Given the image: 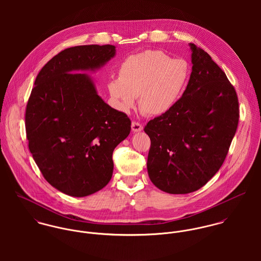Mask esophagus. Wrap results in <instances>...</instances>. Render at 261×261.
I'll list each match as a JSON object with an SVG mask.
<instances>
[{"mask_svg": "<svg viewBox=\"0 0 261 261\" xmlns=\"http://www.w3.org/2000/svg\"><path fill=\"white\" fill-rule=\"evenodd\" d=\"M132 129L134 133H139V132H142L143 130V125L138 122V121H133L132 122Z\"/></svg>", "mask_w": 261, "mask_h": 261, "instance_id": "1", "label": "esophagus"}]
</instances>
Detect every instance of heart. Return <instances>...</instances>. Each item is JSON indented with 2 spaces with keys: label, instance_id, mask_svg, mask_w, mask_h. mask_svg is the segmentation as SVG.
<instances>
[{
  "label": "heart",
  "instance_id": "heart-1",
  "mask_svg": "<svg viewBox=\"0 0 261 261\" xmlns=\"http://www.w3.org/2000/svg\"><path fill=\"white\" fill-rule=\"evenodd\" d=\"M189 79L183 59H173L161 50H148L128 56L120 65L118 78L109 83L115 108L122 112L134 109L140 95V108L149 115L171 111L180 99Z\"/></svg>",
  "mask_w": 261,
  "mask_h": 261
}]
</instances>
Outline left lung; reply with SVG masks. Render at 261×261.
<instances>
[{
    "instance_id": "8db88e82",
    "label": "left lung",
    "mask_w": 261,
    "mask_h": 261,
    "mask_svg": "<svg viewBox=\"0 0 261 261\" xmlns=\"http://www.w3.org/2000/svg\"><path fill=\"white\" fill-rule=\"evenodd\" d=\"M192 72L175 107L149 120L148 174L169 194H188L204 186L220 169L239 119L234 87L210 55L195 44Z\"/></svg>"
}]
</instances>
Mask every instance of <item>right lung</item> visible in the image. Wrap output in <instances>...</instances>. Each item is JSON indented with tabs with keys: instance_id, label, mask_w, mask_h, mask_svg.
Segmentation results:
<instances>
[{
	"instance_id": "1",
	"label": "right lung",
	"mask_w": 261,
	"mask_h": 261,
	"mask_svg": "<svg viewBox=\"0 0 261 261\" xmlns=\"http://www.w3.org/2000/svg\"><path fill=\"white\" fill-rule=\"evenodd\" d=\"M115 56L113 45L61 51L36 77L26 109L29 149L46 181L72 196H89L111 181L112 152L130 120L97 93L91 76Z\"/></svg>"
}]
</instances>
